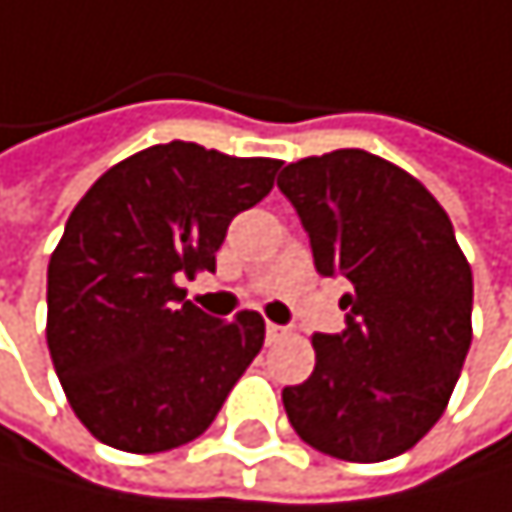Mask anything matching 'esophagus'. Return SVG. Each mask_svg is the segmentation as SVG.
Segmentation results:
<instances>
[{
    "mask_svg": "<svg viewBox=\"0 0 512 512\" xmlns=\"http://www.w3.org/2000/svg\"><path fill=\"white\" fill-rule=\"evenodd\" d=\"M288 334V328L285 325H276V322H267V344H276V341H282Z\"/></svg>",
    "mask_w": 512,
    "mask_h": 512,
    "instance_id": "obj_1",
    "label": "esophagus"
}]
</instances>
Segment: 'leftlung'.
Wrapping results in <instances>:
<instances>
[{"instance_id": "8db88e82", "label": "left lung", "mask_w": 512, "mask_h": 512, "mask_svg": "<svg viewBox=\"0 0 512 512\" xmlns=\"http://www.w3.org/2000/svg\"><path fill=\"white\" fill-rule=\"evenodd\" d=\"M279 190L310 236L319 276H344L347 325L313 334V375L285 387L307 445L375 464L442 418L473 328V273L448 214L421 181L365 150L291 162Z\"/></svg>"}]
</instances>
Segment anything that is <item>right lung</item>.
I'll use <instances>...</instances> for the list:
<instances>
[{
  "label": "right lung",
  "mask_w": 512,
  "mask_h": 512,
  "mask_svg": "<svg viewBox=\"0 0 512 512\" xmlns=\"http://www.w3.org/2000/svg\"><path fill=\"white\" fill-rule=\"evenodd\" d=\"M279 165L171 141L113 165L79 199L48 261V350L94 439L153 455L218 418L264 347V319H214L178 279L214 273L230 221L273 190Z\"/></svg>",
  "instance_id": "add662e5"
}]
</instances>
